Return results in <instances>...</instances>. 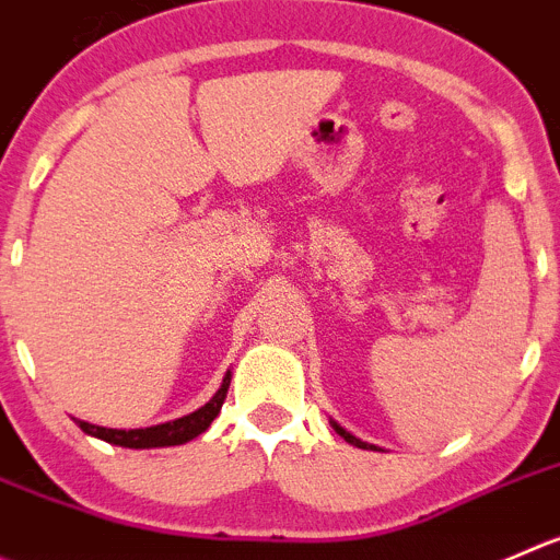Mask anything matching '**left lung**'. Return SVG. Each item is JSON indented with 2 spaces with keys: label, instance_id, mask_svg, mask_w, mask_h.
<instances>
[{
  "label": "left lung",
  "instance_id": "1",
  "mask_svg": "<svg viewBox=\"0 0 560 560\" xmlns=\"http://www.w3.org/2000/svg\"><path fill=\"white\" fill-rule=\"evenodd\" d=\"M332 429H335V431H338V434H340V436H343V440H346V443H351V445H357V448H374V445H369V443H363V440H357V436H354V434H349V431H346V429H343V425H338V423H332Z\"/></svg>",
  "mask_w": 560,
  "mask_h": 560
}]
</instances>
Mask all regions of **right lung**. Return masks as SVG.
<instances>
[{
	"label": "right lung",
	"mask_w": 560,
	"mask_h": 560,
	"mask_svg": "<svg viewBox=\"0 0 560 560\" xmlns=\"http://www.w3.org/2000/svg\"><path fill=\"white\" fill-rule=\"evenodd\" d=\"M228 387H231V371H228L225 380H222V387L214 393V398H211L206 407H200L191 415H184V418L178 420H170V423L151 425V429L124 431V429H104V425L84 423V420H77V423L84 434H93L98 436V440H104V443L120 445V448H164V445H184L189 443V440H195L197 434H203V431L211 425V420L220 415L222 401H225L228 396Z\"/></svg>",
	"instance_id": "1"
}]
</instances>
